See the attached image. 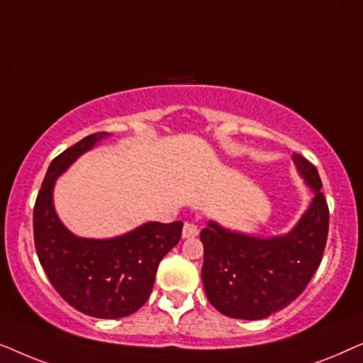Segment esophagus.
Returning <instances> with one entry per match:
<instances>
[{"instance_id": "34e87169", "label": "esophagus", "mask_w": 363, "mask_h": 363, "mask_svg": "<svg viewBox=\"0 0 363 363\" xmlns=\"http://www.w3.org/2000/svg\"><path fill=\"white\" fill-rule=\"evenodd\" d=\"M198 233H200V230H198L196 225H193V223H185V226H183V231H182V236L183 238H195V236H198Z\"/></svg>"}]
</instances>
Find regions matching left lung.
<instances>
[{
    "instance_id": "left-lung-1",
    "label": "left lung",
    "mask_w": 363,
    "mask_h": 363,
    "mask_svg": "<svg viewBox=\"0 0 363 363\" xmlns=\"http://www.w3.org/2000/svg\"><path fill=\"white\" fill-rule=\"evenodd\" d=\"M301 177L314 191L309 210L284 236L255 238L231 233L210 221L200 233L205 247L201 279L208 301L228 317L259 320L302 294L324 255L329 206L317 168L292 155Z\"/></svg>"
}]
</instances>
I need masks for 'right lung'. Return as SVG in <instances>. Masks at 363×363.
Returning <instances> with one entry per match:
<instances>
[{"instance_id": "right-lung-1", "label": "right lung", "mask_w": 363, "mask_h": 363, "mask_svg": "<svg viewBox=\"0 0 363 363\" xmlns=\"http://www.w3.org/2000/svg\"><path fill=\"white\" fill-rule=\"evenodd\" d=\"M106 135H87L51 162L34 203L33 228L39 262L59 296L86 315L118 319L150 297L158 264L180 241L183 223H147L112 240H86L67 231L52 206L54 183Z\"/></svg>"}]
</instances>
